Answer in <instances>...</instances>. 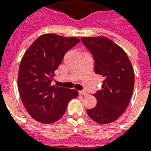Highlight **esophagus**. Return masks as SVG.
Segmentation results:
<instances>
[{"mask_svg":"<svg viewBox=\"0 0 151 151\" xmlns=\"http://www.w3.org/2000/svg\"><path fill=\"white\" fill-rule=\"evenodd\" d=\"M79 95H87V93H86V91H79Z\"/></svg>","mask_w":151,"mask_h":151,"instance_id":"1","label":"esophagus"}]
</instances>
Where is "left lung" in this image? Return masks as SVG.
<instances>
[{"label": "left lung", "mask_w": 151, "mask_h": 151, "mask_svg": "<svg viewBox=\"0 0 151 151\" xmlns=\"http://www.w3.org/2000/svg\"><path fill=\"white\" fill-rule=\"evenodd\" d=\"M93 54L95 72L104 77L102 89L95 93V108L87 109L89 117L105 124L113 122L124 112L134 86V71L125 52L116 43L104 36L82 37Z\"/></svg>", "instance_id": "1"}]
</instances>
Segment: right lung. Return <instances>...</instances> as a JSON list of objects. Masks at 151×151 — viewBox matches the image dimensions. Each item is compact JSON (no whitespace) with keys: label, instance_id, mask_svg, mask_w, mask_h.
Instances as JSON below:
<instances>
[{"label":"right lung","instance_id":"add662e5","mask_svg":"<svg viewBox=\"0 0 151 151\" xmlns=\"http://www.w3.org/2000/svg\"><path fill=\"white\" fill-rule=\"evenodd\" d=\"M79 42L75 37L42 35L22 58L18 76L20 98L30 116L40 123L60 120L70 99L78 95L76 90L52 86L51 82L65 54Z\"/></svg>","mask_w":151,"mask_h":151}]
</instances>
